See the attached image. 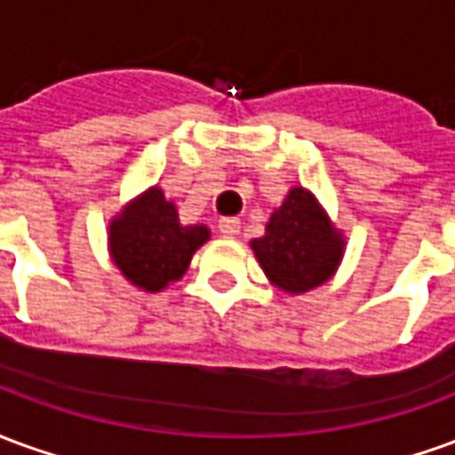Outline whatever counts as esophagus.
<instances>
[{
  "label": "esophagus",
  "mask_w": 455,
  "mask_h": 455,
  "mask_svg": "<svg viewBox=\"0 0 455 455\" xmlns=\"http://www.w3.org/2000/svg\"><path fill=\"white\" fill-rule=\"evenodd\" d=\"M238 228H241V221L236 217H227L219 221V234L224 238L238 236Z\"/></svg>",
  "instance_id": "esophagus-1"
}]
</instances>
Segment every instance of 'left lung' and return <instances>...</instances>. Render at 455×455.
<instances>
[{"label":"left lung","instance_id":"8db88e82","mask_svg":"<svg viewBox=\"0 0 455 455\" xmlns=\"http://www.w3.org/2000/svg\"><path fill=\"white\" fill-rule=\"evenodd\" d=\"M343 246L341 231L305 188L290 189L267 221L266 234L251 241L267 280L290 295L324 285L341 263Z\"/></svg>","mask_w":455,"mask_h":455}]
</instances>
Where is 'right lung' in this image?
<instances>
[{"label":"right lung","mask_w":455,"mask_h":455,"mask_svg":"<svg viewBox=\"0 0 455 455\" xmlns=\"http://www.w3.org/2000/svg\"><path fill=\"white\" fill-rule=\"evenodd\" d=\"M204 241H209V228L202 224L182 227L178 209L160 188L131 199L109 224L114 266L143 292H160L185 275Z\"/></svg>","instance_id":"1"}]
</instances>
